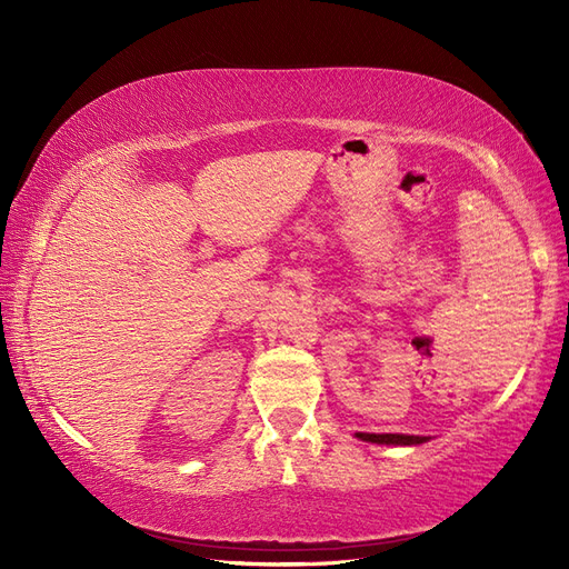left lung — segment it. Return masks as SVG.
Here are the masks:
<instances>
[{"label": "left lung", "mask_w": 569, "mask_h": 569, "mask_svg": "<svg viewBox=\"0 0 569 569\" xmlns=\"http://www.w3.org/2000/svg\"><path fill=\"white\" fill-rule=\"evenodd\" d=\"M360 441L370 443H385V446H418L429 441V437H416V435H368V432H356Z\"/></svg>", "instance_id": "obj_1"}]
</instances>
